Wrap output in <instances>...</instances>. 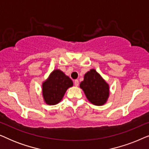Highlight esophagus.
<instances>
[{
  "label": "esophagus",
  "instance_id": "1",
  "mask_svg": "<svg viewBox=\"0 0 149 149\" xmlns=\"http://www.w3.org/2000/svg\"><path fill=\"white\" fill-rule=\"evenodd\" d=\"M79 84V81L77 80V79H76V80H74V85H75V86H78Z\"/></svg>",
  "mask_w": 149,
  "mask_h": 149
}]
</instances>
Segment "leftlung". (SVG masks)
Returning <instances> with one entry per match:
<instances>
[{
    "instance_id": "obj_1",
    "label": "left lung",
    "mask_w": 149,
    "mask_h": 149,
    "mask_svg": "<svg viewBox=\"0 0 149 149\" xmlns=\"http://www.w3.org/2000/svg\"><path fill=\"white\" fill-rule=\"evenodd\" d=\"M80 87L87 98L93 104L100 106L107 102L109 95V85L94 69L87 72Z\"/></svg>"
}]
</instances>
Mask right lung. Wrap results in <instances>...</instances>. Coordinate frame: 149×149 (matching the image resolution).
Listing matches in <instances>:
<instances>
[{
	"instance_id": "obj_1",
	"label": "right lung",
	"mask_w": 149,
	"mask_h": 149,
	"mask_svg": "<svg viewBox=\"0 0 149 149\" xmlns=\"http://www.w3.org/2000/svg\"><path fill=\"white\" fill-rule=\"evenodd\" d=\"M72 81L60 70H56L42 84V94L45 101L54 105L61 101L68 87H72Z\"/></svg>"
}]
</instances>
